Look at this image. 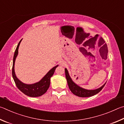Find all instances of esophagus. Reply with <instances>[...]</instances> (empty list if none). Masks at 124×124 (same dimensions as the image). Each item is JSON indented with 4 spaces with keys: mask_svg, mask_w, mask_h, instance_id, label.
<instances>
[{
    "mask_svg": "<svg viewBox=\"0 0 124 124\" xmlns=\"http://www.w3.org/2000/svg\"><path fill=\"white\" fill-rule=\"evenodd\" d=\"M60 65H62V66H65L66 65V64L65 62H60Z\"/></svg>",
    "mask_w": 124,
    "mask_h": 124,
    "instance_id": "34e87169",
    "label": "esophagus"
}]
</instances>
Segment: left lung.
I'll return each mask as SVG.
<instances>
[{
  "label": "left lung",
  "mask_w": 124,
  "mask_h": 124,
  "mask_svg": "<svg viewBox=\"0 0 124 124\" xmlns=\"http://www.w3.org/2000/svg\"><path fill=\"white\" fill-rule=\"evenodd\" d=\"M65 76L67 80V82H68V85L69 89L71 91L73 94L76 95L77 96L81 97H90L94 96V95H96L97 93H99L100 91L102 89V88L105 85L106 83L103 84L102 86L94 90H88L86 89L81 87V86L77 85L74 82L72 81V78H71L70 75L69 73V71L67 70V69H65Z\"/></svg>",
  "instance_id": "left-lung-1"
}]
</instances>
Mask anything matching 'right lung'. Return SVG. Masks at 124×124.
I'll return each mask as SVG.
<instances>
[{
	"mask_svg": "<svg viewBox=\"0 0 124 124\" xmlns=\"http://www.w3.org/2000/svg\"><path fill=\"white\" fill-rule=\"evenodd\" d=\"M22 40L19 41L17 45L16 51L15 52L13 59V66L12 74L15 84L19 90L24 93L25 95L30 97H39L45 94L49 88L51 82V78L53 75L55 69L58 66V65L53 67L48 72L45 76L41 79L40 81L33 84H25L21 82L18 78L17 77L15 72V60L18 54V48L20 45Z\"/></svg>",
	"mask_w": 124,
	"mask_h": 124,
	"instance_id": "obj_1",
	"label": "right lung"
}]
</instances>
